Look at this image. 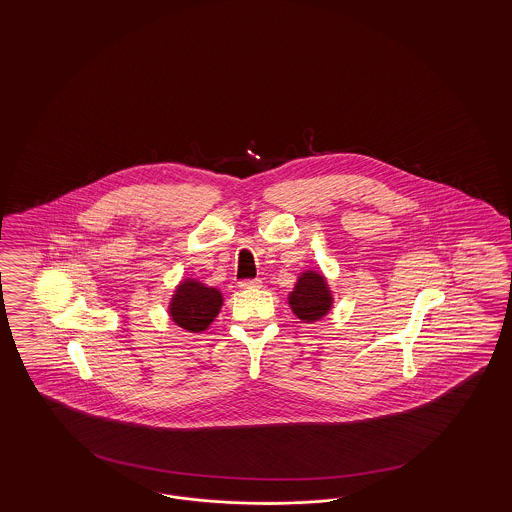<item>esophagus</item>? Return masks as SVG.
I'll list each match as a JSON object with an SVG mask.
<instances>
[{"label": "esophagus", "mask_w": 512, "mask_h": 512, "mask_svg": "<svg viewBox=\"0 0 512 512\" xmlns=\"http://www.w3.org/2000/svg\"><path fill=\"white\" fill-rule=\"evenodd\" d=\"M263 286V282L259 280V278H253V280H242L240 282V288L242 290H251V288H261Z\"/></svg>", "instance_id": "obj_1"}]
</instances>
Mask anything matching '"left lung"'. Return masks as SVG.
<instances>
[{
    "label": "left lung",
    "mask_w": 512,
    "mask_h": 512,
    "mask_svg": "<svg viewBox=\"0 0 512 512\" xmlns=\"http://www.w3.org/2000/svg\"><path fill=\"white\" fill-rule=\"evenodd\" d=\"M288 303L293 315L303 322H317L326 317L334 305L332 290L326 278L317 270H305L299 274Z\"/></svg>",
    "instance_id": "left-lung-1"
}]
</instances>
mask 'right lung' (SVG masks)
I'll return each instance as SVG.
<instances>
[{"label": "right lung", "mask_w": 512, "mask_h": 512, "mask_svg": "<svg viewBox=\"0 0 512 512\" xmlns=\"http://www.w3.org/2000/svg\"><path fill=\"white\" fill-rule=\"evenodd\" d=\"M222 301L217 288L205 286L195 278H184L172 293L169 315L182 330L199 334L219 315Z\"/></svg>", "instance_id": "1"}]
</instances>
